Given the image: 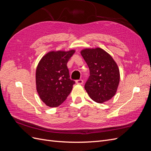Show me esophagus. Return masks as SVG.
<instances>
[{"label":"esophagus","mask_w":151,"mask_h":151,"mask_svg":"<svg viewBox=\"0 0 151 151\" xmlns=\"http://www.w3.org/2000/svg\"><path fill=\"white\" fill-rule=\"evenodd\" d=\"M76 83L77 84H79V85H81L83 84V80L82 79H79V80H77L76 81Z\"/></svg>","instance_id":"34e87169"}]
</instances>
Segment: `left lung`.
Here are the masks:
<instances>
[{
	"label": "left lung",
	"instance_id": "left-lung-1",
	"mask_svg": "<svg viewBox=\"0 0 151 151\" xmlns=\"http://www.w3.org/2000/svg\"><path fill=\"white\" fill-rule=\"evenodd\" d=\"M81 55L88 64L90 76L84 88L89 97L103 103L115 95L120 83V70L112 57L101 48H85Z\"/></svg>",
	"mask_w": 151,
	"mask_h": 151
}]
</instances>
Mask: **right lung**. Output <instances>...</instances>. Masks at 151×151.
I'll return each mask as SVG.
<instances>
[{"mask_svg":"<svg viewBox=\"0 0 151 151\" xmlns=\"http://www.w3.org/2000/svg\"><path fill=\"white\" fill-rule=\"evenodd\" d=\"M75 52L50 51L41 58L36 67V91L42 101L50 108L57 107L64 101L75 84L69 78L67 66Z\"/></svg>","mask_w":151,"mask_h":151,"instance_id":"obj_1","label":"right lung"}]
</instances>
